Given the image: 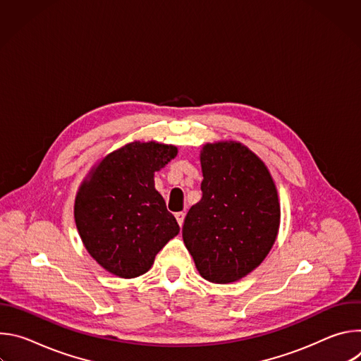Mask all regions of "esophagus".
I'll list each match as a JSON object with an SVG mask.
<instances>
[{
  "mask_svg": "<svg viewBox=\"0 0 361 361\" xmlns=\"http://www.w3.org/2000/svg\"><path fill=\"white\" fill-rule=\"evenodd\" d=\"M176 216V219H177V223L180 224V227L183 226V223H184V217H185V213H183V212H178V213H176L174 214Z\"/></svg>",
  "mask_w": 361,
  "mask_h": 361,
  "instance_id": "1",
  "label": "esophagus"
}]
</instances>
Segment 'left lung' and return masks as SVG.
I'll list each match as a JSON object with an SVG mask.
<instances>
[{
	"label": "left lung",
	"instance_id": "1",
	"mask_svg": "<svg viewBox=\"0 0 361 361\" xmlns=\"http://www.w3.org/2000/svg\"><path fill=\"white\" fill-rule=\"evenodd\" d=\"M201 200L187 213L183 240L202 279L234 283L259 267L280 228V201L264 161L238 141L204 144Z\"/></svg>",
	"mask_w": 361,
	"mask_h": 361
}]
</instances>
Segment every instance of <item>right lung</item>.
<instances>
[{
    "mask_svg": "<svg viewBox=\"0 0 361 361\" xmlns=\"http://www.w3.org/2000/svg\"><path fill=\"white\" fill-rule=\"evenodd\" d=\"M177 147L133 141L102 157L82 180L74 202L81 241L109 273L134 279L147 273L157 252L180 233L154 173L166 167Z\"/></svg>",
    "mask_w": 361,
    "mask_h": 361,
    "instance_id": "add662e5",
    "label": "right lung"
}]
</instances>
